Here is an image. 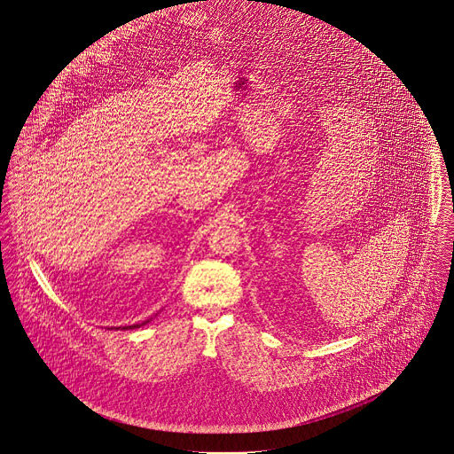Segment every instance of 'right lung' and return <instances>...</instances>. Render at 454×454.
Listing matches in <instances>:
<instances>
[{
    "instance_id": "1",
    "label": "right lung",
    "mask_w": 454,
    "mask_h": 454,
    "mask_svg": "<svg viewBox=\"0 0 454 454\" xmlns=\"http://www.w3.org/2000/svg\"><path fill=\"white\" fill-rule=\"evenodd\" d=\"M145 323H148V321H145ZM145 323H141V325H145ZM141 325H131V326H122V330H133V328H138ZM121 328V326H119ZM119 328H115V330H119Z\"/></svg>"
}]
</instances>
